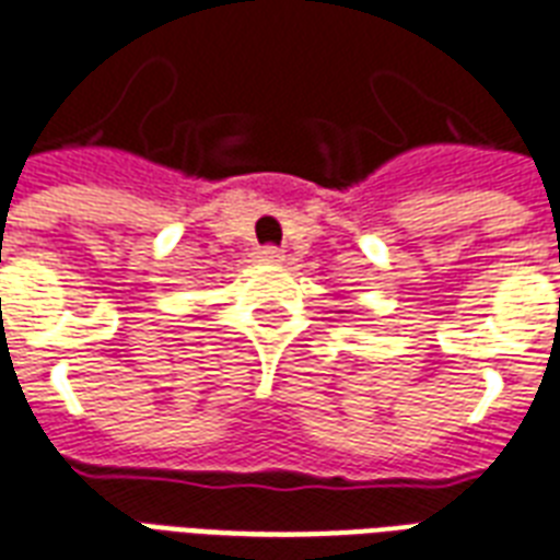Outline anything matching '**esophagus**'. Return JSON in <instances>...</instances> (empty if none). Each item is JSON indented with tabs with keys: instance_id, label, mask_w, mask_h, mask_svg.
I'll use <instances>...</instances> for the list:
<instances>
[{
	"instance_id": "1",
	"label": "esophagus",
	"mask_w": 560,
	"mask_h": 560,
	"mask_svg": "<svg viewBox=\"0 0 560 560\" xmlns=\"http://www.w3.org/2000/svg\"><path fill=\"white\" fill-rule=\"evenodd\" d=\"M281 258H284V255H281L279 246H261V249H258V261L264 264H279Z\"/></svg>"
}]
</instances>
